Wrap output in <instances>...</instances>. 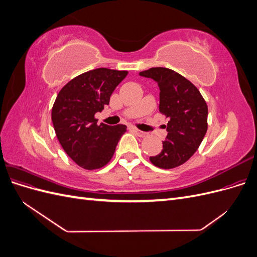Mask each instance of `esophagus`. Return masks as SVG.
<instances>
[{"mask_svg":"<svg viewBox=\"0 0 257 257\" xmlns=\"http://www.w3.org/2000/svg\"><path fill=\"white\" fill-rule=\"evenodd\" d=\"M134 132L136 133V135L139 136V137H146V136H148V133H146V132H143V131H141V130L134 128Z\"/></svg>","mask_w":257,"mask_h":257,"instance_id":"34e87169","label":"esophagus"}]
</instances>
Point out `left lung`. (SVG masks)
Returning <instances> with one entry per match:
<instances>
[{
  "label": "left lung",
  "mask_w": 257,
  "mask_h": 257,
  "mask_svg": "<svg viewBox=\"0 0 257 257\" xmlns=\"http://www.w3.org/2000/svg\"><path fill=\"white\" fill-rule=\"evenodd\" d=\"M139 75L152 78L160 88V112L168 118L163 150L150 158L154 166H180L195 153L208 128V106L199 90L173 69L152 67Z\"/></svg>",
  "instance_id": "left-lung-1"
}]
</instances>
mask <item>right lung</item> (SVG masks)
Returning <instances> with one entry per match:
<instances>
[{
  "label": "right lung",
  "mask_w": 257,
  "mask_h": 257,
  "mask_svg": "<svg viewBox=\"0 0 257 257\" xmlns=\"http://www.w3.org/2000/svg\"><path fill=\"white\" fill-rule=\"evenodd\" d=\"M128 72L100 67L68 81L54 100L51 119L54 132L66 154L88 169L104 167L113 157L126 126L97 125L95 113L102 111Z\"/></svg>",
  "instance_id": "add662e5"
}]
</instances>
